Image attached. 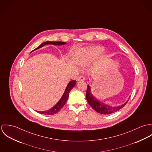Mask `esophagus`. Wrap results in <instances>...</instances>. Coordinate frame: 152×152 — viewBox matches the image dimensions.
<instances>
[{"instance_id": "esophagus-1", "label": "esophagus", "mask_w": 152, "mask_h": 152, "mask_svg": "<svg viewBox=\"0 0 152 152\" xmlns=\"http://www.w3.org/2000/svg\"><path fill=\"white\" fill-rule=\"evenodd\" d=\"M78 81H83V80H85V77L84 76H80L78 79H77Z\"/></svg>"}]
</instances>
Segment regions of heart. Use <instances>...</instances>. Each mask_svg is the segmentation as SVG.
Wrapping results in <instances>:
<instances>
[{
  "instance_id": "1",
  "label": "heart",
  "mask_w": 152,
  "mask_h": 152,
  "mask_svg": "<svg viewBox=\"0 0 152 152\" xmlns=\"http://www.w3.org/2000/svg\"><path fill=\"white\" fill-rule=\"evenodd\" d=\"M103 51V48L101 47H96L88 48L80 53L77 56L78 61L83 65H85L91 61L95 56Z\"/></svg>"
}]
</instances>
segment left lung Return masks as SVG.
Segmentation results:
<instances>
[{"instance_id": "8db88e82", "label": "left lung", "mask_w": 152, "mask_h": 152, "mask_svg": "<svg viewBox=\"0 0 152 152\" xmlns=\"http://www.w3.org/2000/svg\"><path fill=\"white\" fill-rule=\"evenodd\" d=\"M86 98L88 104L91 105V107L94 109L95 110H96L97 112L104 114V115H108L114 112H116V111L120 110L121 109L124 108V107L125 106V105L127 104L126 102L124 104H122L121 106H117V107H111L108 105H107L102 102H100L98 99H96L91 94V88L89 85H88L87 89V94H86Z\"/></svg>"}]
</instances>
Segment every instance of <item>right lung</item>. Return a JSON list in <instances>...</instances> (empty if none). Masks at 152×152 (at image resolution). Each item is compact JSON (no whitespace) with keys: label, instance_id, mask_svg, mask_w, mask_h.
Returning a JSON list of instances; mask_svg holds the SVG:
<instances>
[{"label":"right lung","instance_id":"add662e5","mask_svg":"<svg viewBox=\"0 0 152 152\" xmlns=\"http://www.w3.org/2000/svg\"><path fill=\"white\" fill-rule=\"evenodd\" d=\"M65 44V42H44L42 44L40 45H39L38 47H37L36 49L41 48L44 45H47V44L63 45V44ZM75 84H76V83H75V80H72L69 83V84L67 85V87L65 89V92H64V94L63 95L61 98L60 99L58 102L55 106H54L52 108L50 109L45 111H43V112H40V111H37V112L39 113L44 114V115H54V114H56V113H57L58 112H59L61 110V109L64 107L65 103L66 102V101H67L68 96H69V92H70L71 89L75 86Z\"/></svg>","mask_w":152,"mask_h":152}]
</instances>
